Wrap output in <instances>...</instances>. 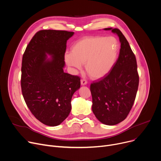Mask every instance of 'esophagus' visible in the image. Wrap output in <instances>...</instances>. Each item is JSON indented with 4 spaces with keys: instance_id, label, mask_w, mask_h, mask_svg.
Masks as SVG:
<instances>
[{
    "instance_id": "esophagus-1",
    "label": "esophagus",
    "mask_w": 161,
    "mask_h": 161,
    "mask_svg": "<svg viewBox=\"0 0 161 161\" xmlns=\"http://www.w3.org/2000/svg\"><path fill=\"white\" fill-rule=\"evenodd\" d=\"M80 83H81V85H82V86H85V85L87 84L88 82L86 81V80H84V79H82V80H81Z\"/></svg>"
}]
</instances>
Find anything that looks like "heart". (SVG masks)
Instances as JSON below:
<instances>
[{
    "label": "heart",
    "mask_w": 161,
    "mask_h": 161,
    "mask_svg": "<svg viewBox=\"0 0 161 161\" xmlns=\"http://www.w3.org/2000/svg\"><path fill=\"white\" fill-rule=\"evenodd\" d=\"M119 51V42L114 36H86L73 44L71 53H65L64 60L74 72L80 70L82 64H85L88 75L98 79L112 69Z\"/></svg>",
    "instance_id": "b5f03b06"
}]
</instances>
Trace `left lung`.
Returning <instances> with one entry per match:
<instances>
[{
  "label": "left lung",
  "instance_id": "8db88e82",
  "mask_svg": "<svg viewBox=\"0 0 161 161\" xmlns=\"http://www.w3.org/2000/svg\"><path fill=\"white\" fill-rule=\"evenodd\" d=\"M103 30L117 35L120 49L111 72L90 86L92 111L101 123L114 126L125 120L130 113L137 92L139 78L135 56L125 36L117 28Z\"/></svg>",
  "mask_w": 161,
  "mask_h": 161
}]
</instances>
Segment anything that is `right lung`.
<instances>
[{"label": "right lung", "mask_w": 161, "mask_h": 161, "mask_svg": "<svg viewBox=\"0 0 161 161\" xmlns=\"http://www.w3.org/2000/svg\"><path fill=\"white\" fill-rule=\"evenodd\" d=\"M73 35L67 31H39L22 57L24 101L35 118L49 126H57L68 117L72 96L80 87L79 77L64 72L66 42Z\"/></svg>", "instance_id": "add662e5"}]
</instances>
